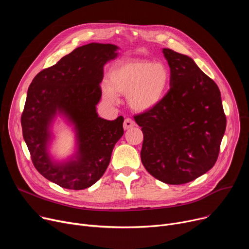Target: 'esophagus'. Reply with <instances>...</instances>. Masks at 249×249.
I'll use <instances>...</instances> for the list:
<instances>
[{
	"label": "esophagus",
	"mask_w": 249,
	"mask_h": 249,
	"mask_svg": "<svg viewBox=\"0 0 249 249\" xmlns=\"http://www.w3.org/2000/svg\"><path fill=\"white\" fill-rule=\"evenodd\" d=\"M134 126H135V122L132 119H130V118H127V119H125V121L123 123V128L125 130H128V129L132 128Z\"/></svg>",
	"instance_id": "1"
}]
</instances>
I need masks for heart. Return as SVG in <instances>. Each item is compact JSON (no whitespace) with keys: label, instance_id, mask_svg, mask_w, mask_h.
I'll return each mask as SVG.
<instances>
[{"label":"heart","instance_id":"1","mask_svg":"<svg viewBox=\"0 0 249 249\" xmlns=\"http://www.w3.org/2000/svg\"><path fill=\"white\" fill-rule=\"evenodd\" d=\"M172 75L162 62L145 58H124L112 65L108 82L102 86V94L114 104L119 96L127 95L129 106L137 112H146L165 99L171 88Z\"/></svg>","mask_w":249,"mask_h":249}]
</instances>
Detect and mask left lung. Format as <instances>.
<instances>
[{
	"instance_id": "1",
	"label": "left lung",
	"mask_w": 249,
	"mask_h": 249,
	"mask_svg": "<svg viewBox=\"0 0 249 249\" xmlns=\"http://www.w3.org/2000/svg\"><path fill=\"white\" fill-rule=\"evenodd\" d=\"M171 69L165 99L134 117L143 132L141 161L168 185L192 181L211 169L226 129L219 88L193 58L163 48Z\"/></svg>"
}]
</instances>
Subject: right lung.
<instances>
[{"mask_svg":"<svg viewBox=\"0 0 249 249\" xmlns=\"http://www.w3.org/2000/svg\"><path fill=\"white\" fill-rule=\"evenodd\" d=\"M118 49L110 43L83 45L41 71L28 89L21 117L24 140L37 171L62 188L93 186L106 172L113 148L124 134L122 116L109 121L97 113L104 67L117 57ZM57 116L73 128L76 138L75 153L62 161L50 152Z\"/></svg>","mask_w":249,"mask_h":249,"instance_id":"1","label":"right lung"}]
</instances>
